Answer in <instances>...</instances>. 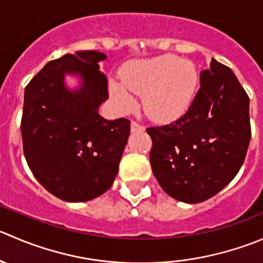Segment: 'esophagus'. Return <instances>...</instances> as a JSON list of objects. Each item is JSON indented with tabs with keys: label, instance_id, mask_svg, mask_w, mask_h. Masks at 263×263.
Returning <instances> with one entry per match:
<instances>
[{
	"label": "esophagus",
	"instance_id": "obj_1",
	"mask_svg": "<svg viewBox=\"0 0 263 263\" xmlns=\"http://www.w3.org/2000/svg\"><path fill=\"white\" fill-rule=\"evenodd\" d=\"M145 127L141 126V124H139L137 122H132L131 123V131L132 132H141L144 131Z\"/></svg>",
	"mask_w": 263,
	"mask_h": 263
}]
</instances>
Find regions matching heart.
Wrapping results in <instances>:
<instances>
[{"label":"heart","mask_w":263,"mask_h":263,"mask_svg":"<svg viewBox=\"0 0 263 263\" xmlns=\"http://www.w3.org/2000/svg\"><path fill=\"white\" fill-rule=\"evenodd\" d=\"M121 78L123 85L119 82L109 85L116 108L123 113L135 108L136 101L129 92L131 90L142 96L145 113L159 122L182 117L193 104L199 85L195 64L175 55L132 61L124 68Z\"/></svg>","instance_id":"b5f03b06"}]
</instances>
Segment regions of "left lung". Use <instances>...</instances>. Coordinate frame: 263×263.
I'll use <instances>...</instances> for the list:
<instances>
[{"label": "left lung", "mask_w": 263, "mask_h": 263, "mask_svg": "<svg viewBox=\"0 0 263 263\" xmlns=\"http://www.w3.org/2000/svg\"><path fill=\"white\" fill-rule=\"evenodd\" d=\"M150 164L160 187L178 202H204L236 176L251 141L249 98L233 70L212 59L189 110L149 127Z\"/></svg>", "instance_id": "obj_1"}]
</instances>
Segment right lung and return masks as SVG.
<instances>
[{
  "label": "right lung",
  "instance_id": "right-lung-1",
  "mask_svg": "<svg viewBox=\"0 0 263 263\" xmlns=\"http://www.w3.org/2000/svg\"><path fill=\"white\" fill-rule=\"evenodd\" d=\"M105 59L99 51L67 53L48 61L25 87V159L38 182L65 202H87L110 189L129 136L128 119L99 114L109 98L99 70ZM65 75L78 77L81 85L68 89Z\"/></svg>",
  "mask_w": 263,
  "mask_h": 263
}]
</instances>
